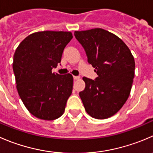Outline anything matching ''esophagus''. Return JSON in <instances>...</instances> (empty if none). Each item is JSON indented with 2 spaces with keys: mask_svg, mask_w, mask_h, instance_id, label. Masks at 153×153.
Segmentation results:
<instances>
[{
  "mask_svg": "<svg viewBox=\"0 0 153 153\" xmlns=\"http://www.w3.org/2000/svg\"><path fill=\"white\" fill-rule=\"evenodd\" d=\"M73 78L74 80H78L80 78L79 76H73Z\"/></svg>",
  "mask_w": 153,
  "mask_h": 153,
  "instance_id": "obj_1",
  "label": "esophagus"
}]
</instances>
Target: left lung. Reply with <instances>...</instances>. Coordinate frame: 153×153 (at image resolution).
I'll list each match as a JSON object with an SVG mask.
<instances>
[{
	"label": "left lung",
	"instance_id": "8db88e82",
	"mask_svg": "<svg viewBox=\"0 0 153 153\" xmlns=\"http://www.w3.org/2000/svg\"><path fill=\"white\" fill-rule=\"evenodd\" d=\"M75 36L98 75L96 80L83 78L86 86L79 96L84 108L95 119L111 117L130 95L135 69L134 57L120 38L102 28L75 31Z\"/></svg>",
	"mask_w": 153,
	"mask_h": 153
}]
</instances>
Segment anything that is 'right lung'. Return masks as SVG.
<instances>
[{
    "label": "right lung",
    "instance_id": "add662e5",
    "mask_svg": "<svg viewBox=\"0 0 153 153\" xmlns=\"http://www.w3.org/2000/svg\"><path fill=\"white\" fill-rule=\"evenodd\" d=\"M72 33L66 31H40L30 34L19 45L13 57L16 88L31 114L44 120H53L64 113L72 94L71 74L52 73L61 61Z\"/></svg>",
    "mask_w": 153,
    "mask_h": 153
}]
</instances>
